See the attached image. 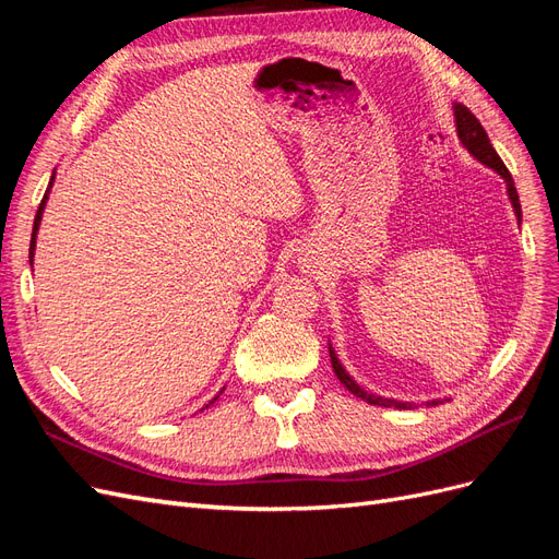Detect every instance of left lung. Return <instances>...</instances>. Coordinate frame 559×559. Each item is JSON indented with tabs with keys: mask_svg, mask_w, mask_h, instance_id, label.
Masks as SVG:
<instances>
[{
	"mask_svg": "<svg viewBox=\"0 0 559 559\" xmlns=\"http://www.w3.org/2000/svg\"><path fill=\"white\" fill-rule=\"evenodd\" d=\"M452 109H454L456 138H460L462 146L468 151V154H471L473 158H476L478 163H483L485 167H489V170H495L497 175H501V179L506 181V193H509V200H511L513 212H515L518 224H520V222H522V210H520V198H518V191H515L513 177H511L509 170H506V165H503V160L499 158V154L495 151L492 142H489L485 128L480 126L478 118L473 116L464 105H456V103H454ZM329 357H331V366H333V373L337 376V380H341V382L345 384V389H349V392H352L354 396H357V399H361V401H366V403H370V405H382V408H396V411H413V408H415V403H411V401L384 399V396H380V394H373V392H368V389H364L357 380H354V378L347 373L345 366L341 364V359H337V354H335V349H333L331 343H329ZM443 401H448V399H433V401H427V405H438V403H443Z\"/></svg>",
	"mask_w": 559,
	"mask_h": 559,
	"instance_id": "obj_1",
	"label": "left lung"
}]
</instances>
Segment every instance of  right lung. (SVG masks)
Segmentation results:
<instances>
[{"instance_id": "right-lung-1", "label": "right lung", "mask_w": 559, "mask_h": 559, "mask_svg": "<svg viewBox=\"0 0 559 559\" xmlns=\"http://www.w3.org/2000/svg\"><path fill=\"white\" fill-rule=\"evenodd\" d=\"M50 186H53V177H50V183H48V191L44 193V200H41V205H39V210H37V216H35V226H32V240H29V263L35 261V249H37V233H39V226H41V216H44V207H46V200H48V193H50ZM224 392V389H222ZM218 396H214V401H216ZM214 401H210V403H214Z\"/></svg>"}]
</instances>
